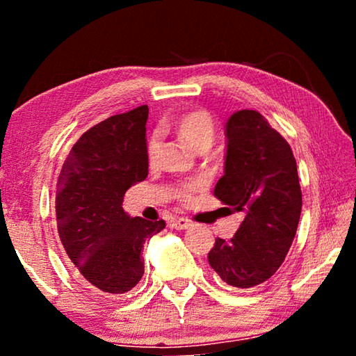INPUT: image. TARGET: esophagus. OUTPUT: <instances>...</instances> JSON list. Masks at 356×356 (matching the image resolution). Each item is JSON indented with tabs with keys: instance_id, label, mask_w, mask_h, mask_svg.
Listing matches in <instances>:
<instances>
[{
	"instance_id": "1",
	"label": "esophagus",
	"mask_w": 356,
	"mask_h": 356,
	"mask_svg": "<svg viewBox=\"0 0 356 356\" xmlns=\"http://www.w3.org/2000/svg\"><path fill=\"white\" fill-rule=\"evenodd\" d=\"M174 229H188L190 226H191V221L188 220V218H177V220H174L172 221V225H171Z\"/></svg>"
}]
</instances>
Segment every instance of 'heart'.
I'll use <instances>...</instances> for the list:
<instances>
[{"label":"heart","instance_id":"1","mask_svg":"<svg viewBox=\"0 0 356 356\" xmlns=\"http://www.w3.org/2000/svg\"><path fill=\"white\" fill-rule=\"evenodd\" d=\"M174 130L176 134L182 138V140L188 144L191 149L197 150V152H206L213 146L216 138V124L212 114L204 108H196V110H190L184 113L182 116L174 122ZM161 146V134L160 130H154L146 143V155L149 165H155L159 160ZM200 182H190L185 184L177 188L176 196L179 201L188 202L191 200L193 193L200 188Z\"/></svg>","mask_w":356,"mask_h":356}]
</instances>
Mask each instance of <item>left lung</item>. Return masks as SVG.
<instances>
[{"instance_id": "obj_1", "label": "left lung", "mask_w": 356, "mask_h": 356, "mask_svg": "<svg viewBox=\"0 0 356 356\" xmlns=\"http://www.w3.org/2000/svg\"><path fill=\"white\" fill-rule=\"evenodd\" d=\"M225 176L215 197L243 221L231 240L216 238L209 264L225 284H262L284 262L297 234L301 188L289 143L254 110H240L226 124Z\"/></svg>"}]
</instances>
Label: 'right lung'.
<instances>
[{
    "instance_id": "1",
    "label": "right lung",
    "mask_w": 356,
    "mask_h": 356,
    "mask_svg": "<svg viewBox=\"0 0 356 356\" xmlns=\"http://www.w3.org/2000/svg\"><path fill=\"white\" fill-rule=\"evenodd\" d=\"M141 105L102 120L80 136L56 185V222L74 272L108 295L125 293L144 275L141 251L166 226L124 212V195L147 177L146 120Z\"/></svg>"
}]
</instances>
